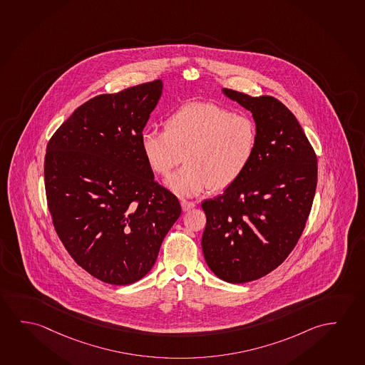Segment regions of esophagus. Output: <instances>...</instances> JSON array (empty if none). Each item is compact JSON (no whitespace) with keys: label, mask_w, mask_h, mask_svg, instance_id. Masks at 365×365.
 <instances>
[{"label":"esophagus","mask_w":365,"mask_h":365,"mask_svg":"<svg viewBox=\"0 0 365 365\" xmlns=\"http://www.w3.org/2000/svg\"><path fill=\"white\" fill-rule=\"evenodd\" d=\"M194 207H195V202L181 200V208H182L184 212H187V210H190V209L194 208Z\"/></svg>","instance_id":"1"}]
</instances>
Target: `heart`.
Segmentation results:
<instances>
[{"instance_id":"b5f03b06","label":"heart","mask_w":365,"mask_h":365,"mask_svg":"<svg viewBox=\"0 0 365 365\" xmlns=\"http://www.w3.org/2000/svg\"><path fill=\"white\" fill-rule=\"evenodd\" d=\"M163 127L165 130L147 128L140 133V150L160 176H168L184 158L185 166L168 180V186L185 197L233 185L257 148L254 119L212 101L181 105L168 114Z\"/></svg>"}]
</instances>
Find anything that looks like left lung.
<instances>
[{
	"label": "left lung",
	"instance_id": "obj_1",
	"mask_svg": "<svg viewBox=\"0 0 365 365\" xmlns=\"http://www.w3.org/2000/svg\"><path fill=\"white\" fill-rule=\"evenodd\" d=\"M223 93L252 113L259 138L246 173L222 195L202 202V249L218 278L241 284L265 277L294 249L312 208L317 157L278 98Z\"/></svg>",
	"mask_w": 365,
	"mask_h": 365
}]
</instances>
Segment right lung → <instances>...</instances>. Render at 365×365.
Here are the masks:
<instances>
[{
	"label": "right lung",
	"mask_w": 365,
	"mask_h": 365,
	"mask_svg": "<svg viewBox=\"0 0 365 365\" xmlns=\"http://www.w3.org/2000/svg\"><path fill=\"white\" fill-rule=\"evenodd\" d=\"M161 93L156 80L90 98L46 145L53 226L77 265L104 283L143 278L181 215L178 197L155 181L139 145Z\"/></svg>",
	"instance_id": "right-lung-1"
}]
</instances>
